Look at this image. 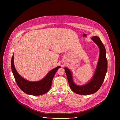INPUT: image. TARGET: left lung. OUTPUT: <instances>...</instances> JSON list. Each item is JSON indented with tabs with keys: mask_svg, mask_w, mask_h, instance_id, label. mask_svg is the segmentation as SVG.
<instances>
[{
	"mask_svg": "<svg viewBox=\"0 0 120 120\" xmlns=\"http://www.w3.org/2000/svg\"><path fill=\"white\" fill-rule=\"evenodd\" d=\"M91 39L99 47L100 52L96 69L90 80L86 85L77 86L73 81L71 71L67 68H64L70 88L74 93L79 94L89 95L96 92L103 84L107 71L108 61L105 48L98 36H93Z\"/></svg>",
	"mask_w": 120,
	"mask_h": 120,
	"instance_id": "left-lung-1",
	"label": "left lung"
}]
</instances>
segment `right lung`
Instances as JSON below:
<instances>
[{
	"mask_svg": "<svg viewBox=\"0 0 120 120\" xmlns=\"http://www.w3.org/2000/svg\"><path fill=\"white\" fill-rule=\"evenodd\" d=\"M14 56H12L11 68L15 80L19 88L26 94L34 96L44 94L48 91L51 88L53 78L58 68V66L52 69L42 80L38 81L31 82L25 80L17 73L14 65Z\"/></svg>",
	"mask_w": 120,
	"mask_h": 120,
	"instance_id": "add662e5",
	"label": "right lung"
}]
</instances>
